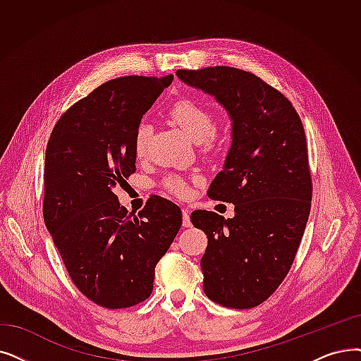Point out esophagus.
<instances>
[{"label":"esophagus","mask_w":361,"mask_h":361,"mask_svg":"<svg viewBox=\"0 0 361 361\" xmlns=\"http://www.w3.org/2000/svg\"><path fill=\"white\" fill-rule=\"evenodd\" d=\"M183 227H190L192 221H190V211L187 208H183Z\"/></svg>","instance_id":"34e87169"}]
</instances>
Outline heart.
<instances>
[{
	"instance_id": "heart-1",
	"label": "heart",
	"mask_w": 361,
	"mask_h": 361,
	"mask_svg": "<svg viewBox=\"0 0 361 361\" xmlns=\"http://www.w3.org/2000/svg\"><path fill=\"white\" fill-rule=\"evenodd\" d=\"M169 116L195 145L209 143L214 138L215 118L209 109H207L205 106H202L192 100H181L171 107ZM149 137H150L149 123L142 122L138 125L135 138H134V152L138 158H142V156L146 153ZM164 185L168 192L183 197L189 195L190 192L187 183L178 177L166 178Z\"/></svg>"
}]
</instances>
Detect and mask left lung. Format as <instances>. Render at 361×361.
<instances>
[{
    "instance_id": "left-lung-1",
    "label": "left lung",
    "mask_w": 361,
    "mask_h": 361,
    "mask_svg": "<svg viewBox=\"0 0 361 361\" xmlns=\"http://www.w3.org/2000/svg\"><path fill=\"white\" fill-rule=\"evenodd\" d=\"M178 80L214 97L231 122V145L208 196L234 205V216L192 212L208 246L203 290L230 308H252L290 269L311 208L302 122L283 94L254 73L215 66L177 71Z\"/></svg>"
}]
</instances>
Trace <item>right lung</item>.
<instances>
[{
  "instance_id": "right-lung-1",
  "label": "right lung",
  "mask_w": 361,
  "mask_h": 361,
  "mask_svg": "<svg viewBox=\"0 0 361 361\" xmlns=\"http://www.w3.org/2000/svg\"><path fill=\"white\" fill-rule=\"evenodd\" d=\"M172 80L104 82L59 119L47 145L45 226L76 288L106 308L149 298L156 264L181 227V211L171 200L150 197L133 216L114 192L135 171L138 125Z\"/></svg>"
}]
</instances>
